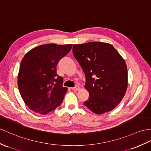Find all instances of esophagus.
Here are the masks:
<instances>
[{
    "mask_svg": "<svg viewBox=\"0 0 151 151\" xmlns=\"http://www.w3.org/2000/svg\"><path fill=\"white\" fill-rule=\"evenodd\" d=\"M72 89L73 91L79 90H80V86H76L75 87L72 88Z\"/></svg>",
    "mask_w": 151,
    "mask_h": 151,
    "instance_id": "1",
    "label": "esophagus"
}]
</instances>
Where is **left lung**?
Wrapping results in <instances>:
<instances>
[{
  "label": "left lung",
  "mask_w": 151,
  "mask_h": 151,
  "mask_svg": "<svg viewBox=\"0 0 151 151\" xmlns=\"http://www.w3.org/2000/svg\"><path fill=\"white\" fill-rule=\"evenodd\" d=\"M72 51L86 76L89 99L84 106L98 115L111 111L122 100L127 88L123 58L111 44L100 42L73 45Z\"/></svg>",
  "instance_id": "left-lung-1"
}]
</instances>
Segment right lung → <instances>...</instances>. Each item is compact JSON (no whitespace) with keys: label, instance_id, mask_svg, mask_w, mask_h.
I'll return each mask as SVG.
<instances>
[{"label":"right lung","instance_id":"add662e5","mask_svg":"<svg viewBox=\"0 0 151 151\" xmlns=\"http://www.w3.org/2000/svg\"><path fill=\"white\" fill-rule=\"evenodd\" d=\"M72 47V44H45L29 50L23 58L18 86L32 111L45 115L62 103L67 88L63 86V78L57 74L56 67Z\"/></svg>","mask_w":151,"mask_h":151}]
</instances>
